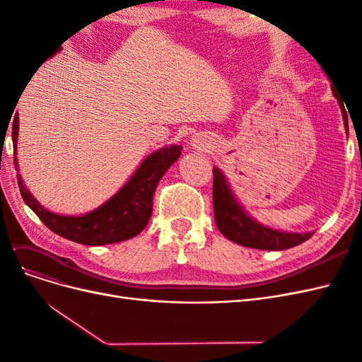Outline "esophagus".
<instances>
[{
	"mask_svg": "<svg viewBox=\"0 0 362 362\" xmlns=\"http://www.w3.org/2000/svg\"><path fill=\"white\" fill-rule=\"evenodd\" d=\"M190 145H192L193 148H196V149H204V148L208 145V140H206V137L202 136V134H194V136L192 137V140H190Z\"/></svg>",
	"mask_w": 362,
	"mask_h": 362,
	"instance_id": "1",
	"label": "esophagus"
}]
</instances>
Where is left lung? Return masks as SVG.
I'll return each instance as SVG.
<instances>
[{
	"label": "left lung",
	"instance_id": "obj_1",
	"mask_svg": "<svg viewBox=\"0 0 362 362\" xmlns=\"http://www.w3.org/2000/svg\"><path fill=\"white\" fill-rule=\"evenodd\" d=\"M332 87V93L337 98L338 105L341 108V115L344 120L346 134L349 136V120L344 103L339 98L335 86ZM214 181H213V206L216 225L228 240L252 249L261 250H284L298 246L306 240L311 238L314 233H287L279 229L262 225L257 218L252 217L243 205L235 198V194L229 185L223 172L217 166L213 168Z\"/></svg>",
	"mask_w": 362,
	"mask_h": 362
}]
</instances>
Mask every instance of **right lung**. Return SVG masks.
I'll list each match as a JSON object with an SVG mask.
<instances>
[{"mask_svg": "<svg viewBox=\"0 0 362 362\" xmlns=\"http://www.w3.org/2000/svg\"><path fill=\"white\" fill-rule=\"evenodd\" d=\"M60 51V49H59ZM54 56V54H52ZM19 119L15 115L12 127L15 168L18 170V185L24 202L52 233L86 246H103L119 243L140 234L146 228L152 214V198L163 175L181 156V145H170L152 152L140 163L124 185L110 199L95 210L81 216H63L42 206L25 187L19 175L16 158V144Z\"/></svg>", "mask_w": 362, "mask_h": 362, "instance_id": "right-lung-1", "label": "right lung"}]
</instances>
